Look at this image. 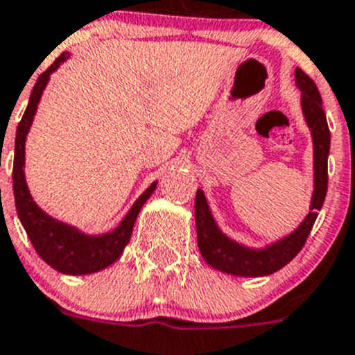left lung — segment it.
Here are the masks:
<instances>
[{
    "mask_svg": "<svg viewBox=\"0 0 355 355\" xmlns=\"http://www.w3.org/2000/svg\"><path fill=\"white\" fill-rule=\"evenodd\" d=\"M297 86L302 92V107H304L305 119L312 132L314 140V196H312L311 211L305 216L295 232L286 236L284 239L277 241L276 244H270L265 250H250L241 244L234 243L229 237L223 236L216 227L211 213H209L208 202L205 194L199 189L196 192V230H198V246L202 258L208 261L211 267L222 270V272L232 274V276H246V277H260L269 276L283 269L284 265L290 263L298 251L304 248L315 218L319 215V209L322 208V202L328 192V154H329V135L328 121L322 111V98L319 94L315 83L297 67L295 71Z\"/></svg>",
    "mask_w": 355,
    "mask_h": 355,
    "instance_id": "8db88e82",
    "label": "left lung"
}]
</instances>
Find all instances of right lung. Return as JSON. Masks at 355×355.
I'll use <instances>...</instances> for the list:
<instances>
[{
    "label": "right lung",
    "instance_id": "obj_1",
    "mask_svg": "<svg viewBox=\"0 0 355 355\" xmlns=\"http://www.w3.org/2000/svg\"><path fill=\"white\" fill-rule=\"evenodd\" d=\"M67 57L69 53H62L46 71L41 72L33 92H31L26 112H24L19 126H17L15 157H13V196H15V208L17 213H19V218L36 253L50 267L58 270V272L81 276V274H92L105 269V267L114 263L121 257L123 250H125L130 237H132L137 215H139L144 202L154 192L156 184L150 185L137 199L135 205L128 211V215L125 216V220L112 232L104 234V236H86V234L76 230L74 227L65 225V223L48 216L33 201L29 189L26 185V178H24V146H26V137L31 128L34 114H36L41 94H43L44 86H46L48 79H50V74Z\"/></svg>",
    "mask_w": 355,
    "mask_h": 355
}]
</instances>
